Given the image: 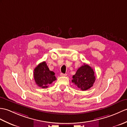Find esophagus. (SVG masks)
<instances>
[{"instance_id":"esophagus-1","label":"esophagus","mask_w":127,"mask_h":127,"mask_svg":"<svg viewBox=\"0 0 127 127\" xmlns=\"http://www.w3.org/2000/svg\"><path fill=\"white\" fill-rule=\"evenodd\" d=\"M61 76H66L67 75L66 74V73H61L60 74Z\"/></svg>"}]
</instances>
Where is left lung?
Returning <instances> with one entry per match:
<instances>
[{
    "instance_id": "8db88e82",
    "label": "left lung",
    "mask_w": 127,
    "mask_h": 127,
    "mask_svg": "<svg viewBox=\"0 0 127 127\" xmlns=\"http://www.w3.org/2000/svg\"><path fill=\"white\" fill-rule=\"evenodd\" d=\"M72 78V83L82 91L92 87L96 79L94 70L86 64H84L78 69Z\"/></svg>"
}]
</instances>
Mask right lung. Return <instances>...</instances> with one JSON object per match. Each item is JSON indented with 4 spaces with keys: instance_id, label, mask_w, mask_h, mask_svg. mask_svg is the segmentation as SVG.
Listing matches in <instances>:
<instances>
[{
    "instance_id": "1",
    "label": "right lung",
    "mask_w": 127,
    "mask_h": 127,
    "mask_svg": "<svg viewBox=\"0 0 127 127\" xmlns=\"http://www.w3.org/2000/svg\"><path fill=\"white\" fill-rule=\"evenodd\" d=\"M55 72L50 71L45 62L39 63L34 69V79L38 87L46 88L56 80Z\"/></svg>"
}]
</instances>
